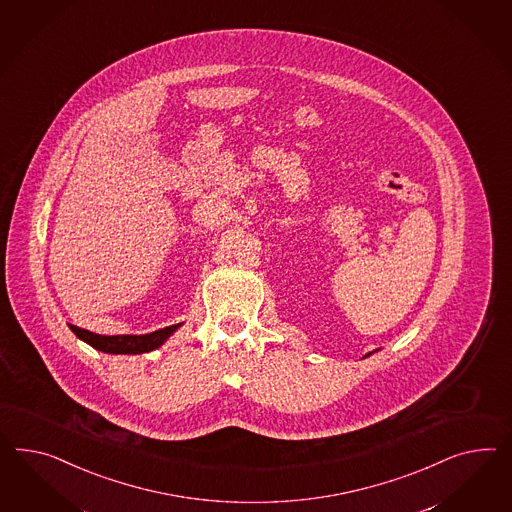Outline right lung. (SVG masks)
<instances>
[{
  "label": "right lung",
  "mask_w": 512,
  "mask_h": 512,
  "mask_svg": "<svg viewBox=\"0 0 512 512\" xmlns=\"http://www.w3.org/2000/svg\"><path fill=\"white\" fill-rule=\"evenodd\" d=\"M179 326L180 324H173L164 330H156L147 335H111V337L98 335V333L83 330V328L72 326V324H70V330L87 345L97 348L100 352H106V354H143V352H151L154 348L162 345Z\"/></svg>",
  "instance_id": "add662e5"
}]
</instances>
